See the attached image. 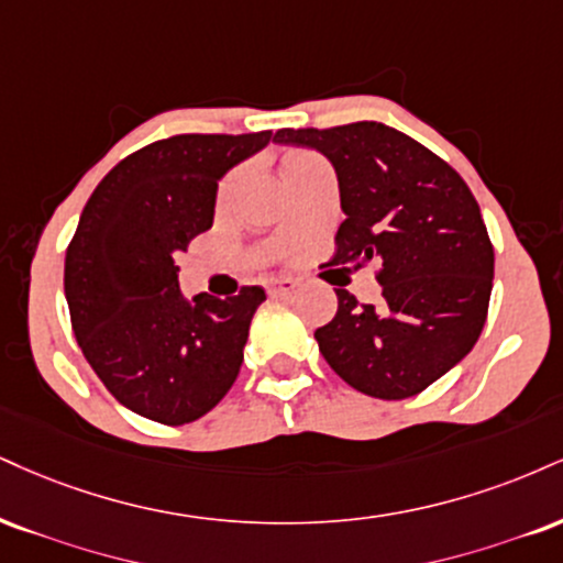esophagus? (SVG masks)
<instances>
[{
    "instance_id": "obj_1",
    "label": "esophagus",
    "mask_w": 563,
    "mask_h": 563,
    "mask_svg": "<svg viewBox=\"0 0 563 563\" xmlns=\"http://www.w3.org/2000/svg\"><path fill=\"white\" fill-rule=\"evenodd\" d=\"M264 288H267L269 296H288L296 288V280H290V277H269Z\"/></svg>"
}]
</instances>
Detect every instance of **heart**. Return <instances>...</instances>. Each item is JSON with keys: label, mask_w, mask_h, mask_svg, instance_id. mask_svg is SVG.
<instances>
[{"label": "heart", "mask_w": 563, "mask_h": 563, "mask_svg": "<svg viewBox=\"0 0 563 563\" xmlns=\"http://www.w3.org/2000/svg\"><path fill=\"white\" fill-rule=\"evenodd\" d=\"M317 159H320V157H317V154L307 152V148H290V152H286V157H283V165H280L283 178H288L290 173L301 170V167H307V165H311V162H317ZM235 175H239V173H230L228 178L220 183V199H225V196L233 191Z\"/></svg>", "instance_id": "obj_1"}]
</instances>
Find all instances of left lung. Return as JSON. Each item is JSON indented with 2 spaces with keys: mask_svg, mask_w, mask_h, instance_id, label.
<instances>
[{
  "mask_svg": "<svg viewBox=\"0 0 563 563\" xmlns=\"http://www.w3.org/2000/svg\"><path fill=\"white\" fill-rule=\"evenodd\" d=\"M277 144L333 162L346 220L333 267L377 264L380 303L335 288L338 311L317 343L351 388L372 398L417 396L477 343L493 288V243L479 207L445 159L375 120L283 128Z\"/></svg>",
  "mask_w": 563,
  "mask_h": 563,
  "instance_id": "8db88e82",
  "label": "left lung"
}]
</instances>
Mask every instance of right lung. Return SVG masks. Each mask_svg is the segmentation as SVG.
Masks as SVG:
<instances>
[{
	"instance_id": "right-lung-1",
	"label": "right lung",
	"mask_w": 563,
	"mask_h": 563,
	"mask_svg": "<svg viewBox=\"0 0 563 563\" xmlns=\"http://www.w3.org/2000/svg\"><path fill=\"white\" fill-rule=\"evenodd\" d=\"M260 133H180L128 154L93 188L65 254L73 333L104 388L135 415L186 424L239 377L254 311L243 286L186 301L175 256L212 228L217 180L269 144Z\"/></svg>"
}]
</instances>
